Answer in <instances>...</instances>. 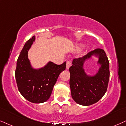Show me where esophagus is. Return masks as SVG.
<instances>
[{
    "mask_svg": "<svg viewBox=\"0 0 126 126\" xmlns=\"http://www.w3.org/2000/svg\"><path fill=\"white\" fill-rule=\"evenodd\" d=\"M71 66V63L70 61H66V69H68L69 68V67Z\"/></svg>",
    "mask_w": 126,
    "mask_h": 126,
    "instance_id": "esophagus-1",
    "label": "esophagus"
}]
</instances>
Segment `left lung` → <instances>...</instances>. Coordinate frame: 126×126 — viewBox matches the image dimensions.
Listing matches in <instances>:
<instances>
[{
  "mask_svg": "<svg viewBox=\"0 0 126 126\" xmlns=\"http://www.w3.org/2000/svg\"><path fill=\"white\" fill-rule=\"evenodd\" d=\"M92 55L99 57L102 65L98 72L94 77L88 76L83 69V63ZM71 95L75 102L83 106H89L96 103L105 94L110 77L109 62L103 49L96 48L87 55L74 58L69 68Z\"/></svg>",
  "mask_w": 126,
  "mask_h": 126,
  "instance_id": "left-lung-1",
  "label": "left lung"
}]
</instances>
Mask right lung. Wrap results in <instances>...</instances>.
I'll return each instance as SVG.
<instances>
[{"label":"right lung","mask_w":126,"mask_h":126,"mask_svg":"<svg viewBox=\"0 0 126 126\" xmlns=\"http://www.w3.org/2000/svg\"><path fill=\"white\" fill-rule=\"evenodd\" d=\"M35 40V36L26 42L17 61L15 77L20 94L29 102L41 103L49 98L54 85L66 62L61 65L49 62L46 66L34 69L28 59V51Z\"/></svg>","instance_id":"right-lung-1"}]
</instances>
